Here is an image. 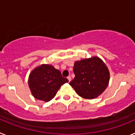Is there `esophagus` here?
I'll return each instance as SVG.
<instances>
[{"label":"esophagus","mask_w":135,"mask_h":135,"mask_svg":"<svg viewBox=\"0 0 135 135\" xmlns=\"http://www.w3.org/2000/svg\"><path fill=\"white\" fill-rule=\"evenodd\" d=\"M67 78H68V81L69 82H70V81H71V76H68V77H67Z\"/></svg>","instance_id":"obj_1"}]
</instances>
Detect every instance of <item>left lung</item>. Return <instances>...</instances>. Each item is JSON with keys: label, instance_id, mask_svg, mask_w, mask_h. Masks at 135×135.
Here are the masks:
<instances>
[{"label": "left lung", "instance_id": "left-lung-1", "mask_svg": "<svg viewBox=\"0 0 135 135\" xmlns=\"http://www.w3.org/2000/svg\"><path fill=\"white\" fill-rule=\"evenodd\" d=\"M75 78L70 84L80 97L93 99L103 93L109 81L108 67L99 57L76 61L74 65Z\"/></svg>", "mask_w": 135, "mask_h": 135}]
</instances>
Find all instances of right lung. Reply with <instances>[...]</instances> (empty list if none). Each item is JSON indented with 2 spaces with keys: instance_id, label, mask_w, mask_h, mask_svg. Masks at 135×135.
Wrapping results in <instances>:
<instances>
[{
  "instance_id": "right-lung-1",
  "label": "right lung",
  "mask_w": 135,
  "mask_h": 135,
  "mask_svg": "<svg viewBox=\"0 0 135 135\" xmlns=\"http://www.w3.org/2000/svg\"><path fill=\"white\" fill-rule=\"evenodd\" d=\"M68 82L61 71L49 64H42L30 72L28 85L36 99L48 102L54 98L61 85Z\"/></svg>"
}]
</instances>
